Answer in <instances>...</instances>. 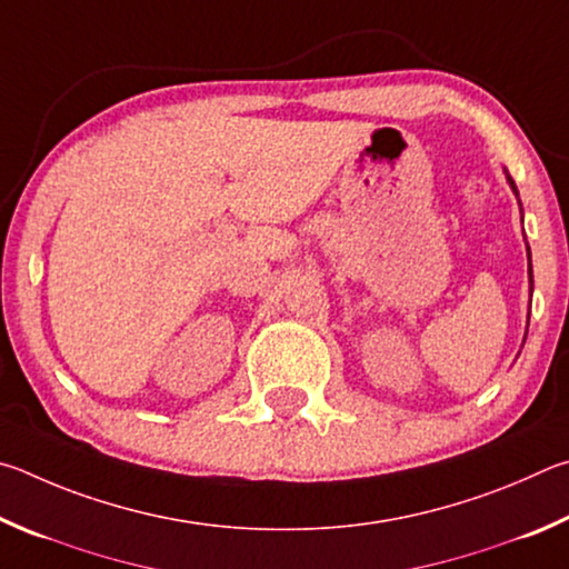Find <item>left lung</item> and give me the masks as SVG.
<instances>
[{
	"instance_id": "left-lung-1",
	"label": "left lung",
	"mask_w": 569,
	"mask_h": 569,
	"mask_svg": "<svg viewBox=\"0 0 569 569\" xmlns=\"http://www.w3.org/2000/svg\"><path fill=\"white\" fill-rule=\"evenodd\" d=\"M507 179H510V187L515 189V194H517V187H515V182H512V177H507ZM530 282H532V267H530Z\"/></svg>"
}]
</instances>
